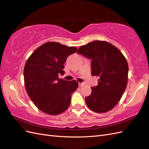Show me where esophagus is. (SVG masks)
<instances>
[{
	"mask_svg": "<svg viewBox=\"0 0 149 149\" xmlns=\"http://www.w3.org/2000/svg\"><path fill=\"white\" fill-rule=\"evenodd\" d=\"M84 84L83 83H79V87H81V86H83Z\"/></svg>",
	"mask_w": 149,
	"mask_h": 149,
	"instance_id": "34e87169",
	"label": "esophagus"
}]
</instances>
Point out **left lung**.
Instances as JSON below:
<instances>
[{
	"label": "left lung",
	"mask_w": 149,
	"mask_h": 149,
	"mask_svg": "<svg viewBox=\"0 0 149 149\" xmlns=\"http://www.w3.org/2000/svg\"><path fill=\"white\" fill-rule=\"evenodd\" d=\"M77 53L92 60L91 75L98 77L97 86L91 87V95L85 97L87 106L98 113L110 111L127 86L129 66L125 58L113 45L99 40L81 46Z\"/></svg>",
	"instance_id": "left-lung-1"
}]
</instances>
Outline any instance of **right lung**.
Segmentation results:
<instances>
[{
  "label": "right lung",
  "mask_w": 149,
  "mask_h": 149,
  "mask_svg": "<svg viewBox=\"0 0 149 149\" xmlns=\"http://www.w3.org/2000/svg\"><path fill=\"white\" fill-rule=\"evenodd\" d=\"M57 42H47L38 47L26 61L24 70L25 86L30 98L38 109L49 115L65 111L71 94L78 87L75 80L58 78L64 73L67 58L77 51Z\"/></svg>",
  "instance_id": "add662e5"
}]
</instances>
